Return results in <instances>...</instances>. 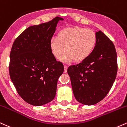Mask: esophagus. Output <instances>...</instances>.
<instances>
[{
    "instance_id": "esophagus-1",
    "label": "esophagus",
    "mask_w": 127,
    "mask_h": 127,
    "mask_svg": "<svg viewBox=\"0 0 127 127\" xmlns=\"http://www.w3.org/2000/svg\"><path fill=\"white\" fill-rule=\"evenodd\" d=\"M64 73H66L67 72V68H68V65H64Z\"/></svg>"
}]
</instances>
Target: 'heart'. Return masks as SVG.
<instances>
[{
  "instance_id": "1",
  "label": "heart",
  "mask_w": 127,
  "mask_h": 127,
  "mask_svg": "<svg viewBox=\"0 0 127 127\" xmlns=\"http://www.w3.org/2000/svg\"><path fill=\"white\" fill-rule=\"evenodd\" d=\"M97 43V35L93 30L83 27L65 28L58 33L57 37H52L49 47L52 54L64 63L84 60L91 54Z\"/></svg>"
}]
</instances>
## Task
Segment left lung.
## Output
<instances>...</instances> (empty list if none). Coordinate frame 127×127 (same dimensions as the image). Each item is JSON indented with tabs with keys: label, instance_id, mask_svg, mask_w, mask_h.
I'll return each instance as SVG.
<instances>
[{
	"label": "left lung",
	"instance_id": "obj_1",
	"mask_svg": "<svg viewBox=\"0 0 127 127\" xmlns=\"http://www.w3.org/2000/svg\"><path fill=\"white\" fill-rule=\"evenodd\" d=\"M95 34L97 43L91 54L67 68L74 96L84 105H93L103 100L117 74V54L113 42L101 31Z\"/></svg>",
	"mask_w": 127,
	"mask_h": 127
}]
</instances>
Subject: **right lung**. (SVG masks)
Returning a JSON list of instances; mask_svg holds the SVG:
<instances>
[{"label": "right lung", "instance_id": "obj_1", "mask_svg": "<svg viewBox=\"0 0 127 127\" xmlns=\"http://www.w3.org/2000/svg\"><path fill=\"white\" fill-rule=\"evenodd\" d=\"M30 26L13 43L9 66L10 78L18 94L26 102L39 106L54 98L63 64L57 62L49 47V41L59 21Z\"/></svg>", "mask_w": 127, "mask_h": 127}]
</instances>
